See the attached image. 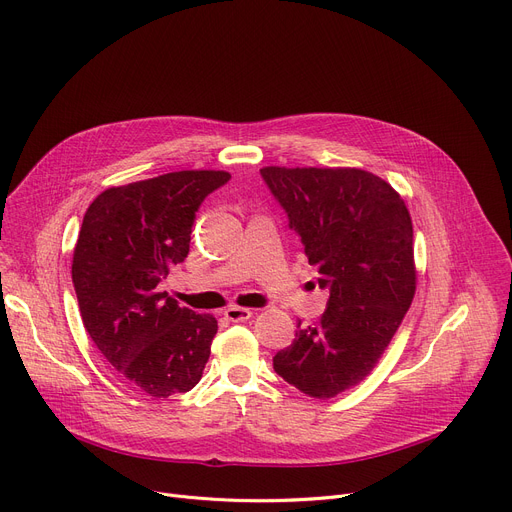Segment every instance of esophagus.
<instances>
[{
  "label": "esophagus",
  "instance_id": "obj_1",
  "mask_svg": "<svg viewBox=\"0 0 512 512\" xmlns=\"http://www.w3.org/2000/svg\"><path fill=\"white\" fill-rule=\"evenodd\" d=\"M252 316H254V313H252V309H248V307L231 305V307L225 309V318H227L229 322H248Z\"/></svg>",
  "mask_w": 512,
  "mask_h": 512
}]
</instances>
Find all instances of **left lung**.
Listing matches in <instances>:
<instances>
[{
    "label": "left lung",
    "mask_w": 512,
    "mask_h": 512,
    "mask_svg": "<svg viewBox=\"0 0 512 512\" xmlns=\"http://www.w3.org/2000/svg\"><path fill=\"white\" fill-rule=\"evenodd\" d=\"M330 289L322 318L272 359L287 383L334 398L361 383L400 328L416 291L414 231L402 196L359 168L260 170Z\"/></svg>",
    "instance_id": "left-lung-1"
}]
</instances>
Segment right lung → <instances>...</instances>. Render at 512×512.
Returning <instances> with one entry per match:
<instances>
[{"label":"right lung","mask_w":512,"mask_h":512,"mask_svg":"<svg viewBox=\"0 0 512 512\" xmlns=\"http://www.w3.org/2000/svg\"><path fill=\"white\" fill-rule=\"evenodd\" d=\"M229 178L182 170L112 186L84 215L71 264L84 326L121 379L151 398L190 391L209 361L217 320L157 285L184 262L196 211Z\"/></svg>","instance_id":"1"}]
</instances>
